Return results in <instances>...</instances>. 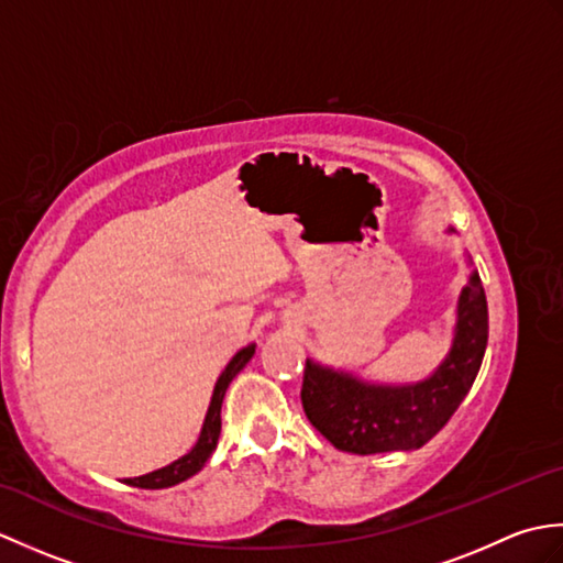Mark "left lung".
I'll use <instances>...</instances> for the list:
<instances>
[{"label": "left lung", "instance_id": "obj_1", "mask_svg": "<svg viewBox=\"0 0 563 563\" xmlns=\"http://www.w3.org/2000/svg\"><path fill=\"white\" fill-rule=\"evenodd\" d=\"M448 234H454L450 227ZM472 266V258L466 256ZM488 343V309L479 273L457 297L450 351L418 382H369L351 369L307 357L302 406L333 448L353 454L418 450L450 421L470 394Z\"/></svg>", "mask_w": 563, "mask_h": 563}]
</instances>
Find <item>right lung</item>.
I'll return each mask as SVG.
<instances>
[{"instance_id": "right-lung-1", "label": "right lung", "mask_w": 563, "mask_h": 563, "mask_svg": "<svg viewBox=\"0 0 563 563\" xmlns=\"http://www.w3.org/2000/svg\"><path fill=\"white\" fill-rule=\"evenodd\" d=\"M254 353H256V343H249V345H244L242 351H236L232 361L224 365L218 382H214V389H212V397H210L206 421H202V428H200V435L196 440V445L190 448L184 454V457H178L172 464L162 466V470H154L150 474L135 476V479H125V484L137 486V488H169V486H176V484L190 479V476L198 474L202 466H206V462L210 460V454L214 452V448H218V438H220V430H222L220 411H222V401H224L227 387H230V382L239 373H242V369L246 367V363L251 361V357H254Z\"/></svg>"}]
</instances>
